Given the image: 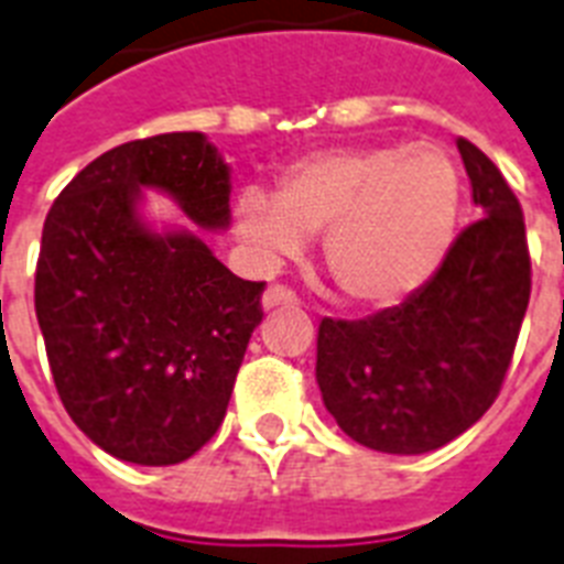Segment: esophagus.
Here are the masks:
<instances>
[{"label": "esophagus", "instance_id": "34e87169", "mask_svg": "<svg viewBox=\"0 0 564 564\" xmlns=\"http://www.w3.org/2000/svg\"><path fill=\"white\" fill-rule=\"evenodd\" d=\"M297 304V295L290 286H281V283H272L267 292H263V310H274V306H292Z\"/></svg>", "mask_w": 564, "mask_h": 564}]
</instances>
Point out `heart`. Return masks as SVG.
<instances>
[{
  "instance_id": "1",
  "label": "heart",
  "mask_w": 564,
  "mask_h": 564,
  "mask_svg": "<svg viewBox=\"0 0 564 564\" xmlns=\"http://www.w3.org/2000/svg\"><path fill=\"white\" fill-rule=\"evenodd\" d=\"M460 176L434 144L341 148L295 162L278 194H242L237 235L263 263L324 237V263L356 304L388 306L423 286L446 258Z\"/></svg>"
}]
</instances>
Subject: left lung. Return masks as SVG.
Returning a JSON list of instances; mask_svg holds the SVG:
<instances>
[{
	"mask_svg": "<svg viewBox=\"0 0 564 564\" xmlns=\"http://www.w3.org/2000/svg\"><path fill=\"white\" fill-rule=\"evenodd\" d=\"M480 219L400 306L322 318L315 379L338 429L388 455L446 446L496 402L530 301L521 205L496 164L457 139Z\"/></svg>",
	"mask_w": 564,
	"mask_h": 564,
	"instance_id": "8db88e82",
	"label": "left lung"
}]
</instances>
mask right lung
<instances>
[{
  "mask_svg": "<svg viewBox=\"0 0 564 564\" xmlns=\"http://www.w3.org/2000/svg\"><path fill=\"white\" fill-rule=\"evenodd\" d=\"M141 187L171 194L196 226L231 219L228 167L203 132L118 144L54 199L34 306L77 429L118 460L171 466L217 434L267 283L228 272L191 231H150Z\"/></svg>",
  "mask_w": 564,
  "mask_h": 564,
  "instance_id": "obj_1",
  "label": "right lung"
}]
</instances>
